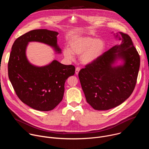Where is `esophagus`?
Returning <instances> with one entry per match:
<instances>
[{"label": "esophagus", "instance_id": "esophagus-1", "mask_svg": "<svg viewBox=\"0 0 149 149\" xmlns=\"http://www.w3.org/2000/svg\"><path fill=\"white\" fill-rule=\"evenodd\" d=\"M79 71H80V68L77 67V68H75V74H76L77 75H78V73H79Z\"/></svg>", "mask_w": 149, "mask_h": 149}]
</instances>
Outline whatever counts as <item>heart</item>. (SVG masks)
<instances>
[{"label": "heart", "instance_id": "heart-1", "mask_svg": "<svg viewBox=\"0 0 149 149\" xmlns=\"http://www.w3.org/2000/svg\"><path fill=\"white\" fill-rule=\"evenodd\" d=\"M105 44L103 40L89 36H79L72 39L69 48L63 51L64 56L72 59L73 55H79V61L84 65H88L96 61L103 54Z\"/></svg>", "mask_w": 149, "mask_h": 149}]
</instances>
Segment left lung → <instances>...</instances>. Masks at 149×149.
Listing matches in <instances>:
<instances>
[{
	"label": "left lung",
	"mask_w": 149,
	"mask_h": 149,
	"mask_svg": "<svg viewBox=\"0 0 149 149\" xmlns=\"http://www.w3.org/2000/svg\"><path fill=\"white\" fill-rule=\"evenodd\" d=\"M114 35L120 44L78 73L87 102L96 110H108L120 105L136 86L140 56L128 35L119 32Z\"/></svg>",
	"instance_id": "1"
}]
</instances>
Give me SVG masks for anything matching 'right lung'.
Instances as JSON below:
<instances>
[{
	"label": "right lung",
	"instance_id": "add662e5",
	"mask_svg": "<svg viewBox=\"0 0 149 149\" xmlns=\"http://www.w3.org/2000/svg\"><path fill=\"white\" fill-rule=\"evenodd\" d=\"M58 35L48 29L29 31L15 40L10 54L8 75L16 94L24 103L38 111L52 110L59 104L65 82L74 75L75 68L55 59L44 66L35 65L28 59L27 47L29 42H40L52 47L56 54H61Z\"/></svg>",
	"mask_w": 149,
	"mask_h": 149
}]
</instances>
